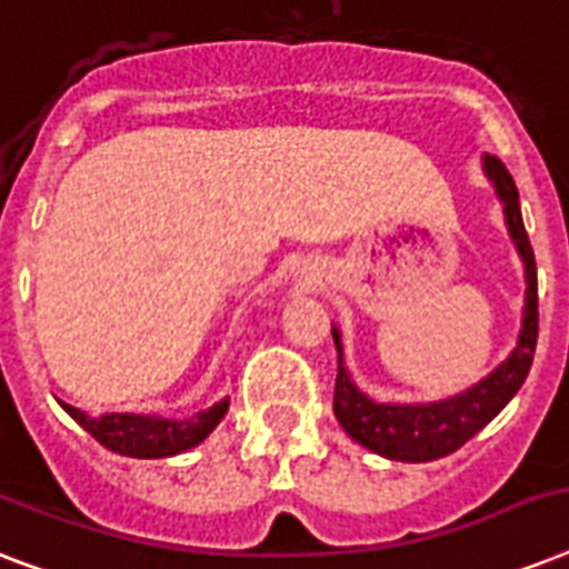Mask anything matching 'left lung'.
<instances>
[{"instance_id":"left-lung-1","label":"left lung","mask_w":569,"mask_h":569,"mask_svg":"<svg viewBox=\"0 0 569 569\" xmlns=\"http://www.w3.org/2000/svg\"><path fill=\"white\" fill-rule=\"evenodd\" d=\"M485 171L493 182L499 200H502L505 223H508V232H511L513 244L520 250L522 266H526V307H522L520 339H517V348L496 366L493 372L458 392V396L428 401V405H383V401H372L355 387V380L346 369V360H342V337H339V328H333V342H337L339 355L333 413L351 440H357L380 458L428 463V460L446 458L451 451H458L517 396V389L522 387V380L531 369V360H535V346H538V266H535L529 232L522 223L520 191L513 186L508 168L496 156H485Z\"/></svg>"}]
</instances>
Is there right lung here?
I'll return each instance as SVG.
<instances>
[{"label": "right lung", "mask_w": 569, "mask_h": 569, "mask_svg": "<svg viewBox=\"0 0 569 569\" xmlns=\"http://www.w3.org/2000/svg\"><path fill=\"white\" fill-rule=\"evenodd\" d=\"M67 413L91 433L93 440L106 449L127 455V458H173L180 451H189L218 428V422L230 407V398H223L209 410L189 416V419H162V416L141 413H106L100 419L64 405Z\"/></svg>", "instance_id": "obj_1"}]
</instances>
